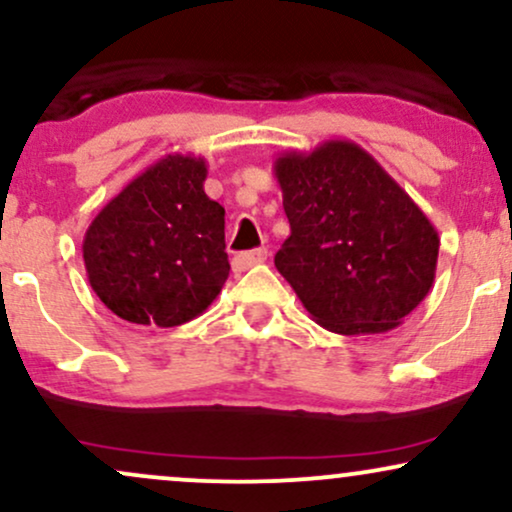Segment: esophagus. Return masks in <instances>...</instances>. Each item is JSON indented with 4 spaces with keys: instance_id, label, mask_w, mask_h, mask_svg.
Listing matches in <instances>:
<instances>
[{
    "instance_id": "34e87169",
    "label": "esophagus",
    "mask_w": 512,
    "mask_h": 512,
    "mask_svg": "<svg viewBox=\"0 0 512 512\" xmlns=\"http://www.w3.org/2000/svg\"><path fill=\"white\" fill-rule=\"evenodd\" d=\"M264 260H267V250L264 248L240 252V255L233 257V272H245V269L255 267V264H262Z\"/></svg>"
}]
</instances>
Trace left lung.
Instances as JSON below:
<instances>
[{
	"label": "left lung",
	"mask_w": 512,
	"mask_h": 512,
	"mask_svg": "<svg viewBox=\"0 0 512 512\" xmlns=\"http://www.w3.org/2000/svg\"><path fill=\"white\" fill-rule=\"evenodd\" d=\"M291 236L274 264L325 330H395L431 291L440 238L419 204L349 139L274 161Z\"/></svg>",
	"instance_id": "1"
}]
</instances>
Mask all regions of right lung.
Listing matches in <instances>:
<instances>
[{"label": "right lung", "instance_id": "1", "mask_svg": "<svg viewBox=\"0 0 512 512\" xmlns=\"http://www.w3.org/2000/svg\"><path fill=\"white\" fill-rule=\"evenodd\" d=\"M207 161L158 158L98 211L86 228L91 289L122 320L178 327L214 303L231 264L219 202L204 192Z\"/></svg>", "mask_w": 512, "mask_h": 512}]
</instances>
